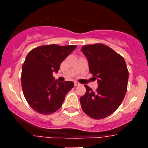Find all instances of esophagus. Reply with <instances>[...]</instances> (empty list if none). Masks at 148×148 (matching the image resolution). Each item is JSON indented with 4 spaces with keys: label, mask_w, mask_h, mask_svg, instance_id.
I'll return each mask as SVG.
<instances>
[{
    "label": "esophagus",
    "mask_w": 148,
    "mask_h": 148,
    "mask_svg": "<svg viewBox=\"0 0 148 148\" xmlns=\"http://www.w3.org/2000/svg\"><path fill=\"white\" fill-rule=\"evenodd\" d=\"M74 84H75V86H79L81 85L80 83H78V82H75V83H74Z\"/></svg>",
    "instance_id": "34e87169"
}]
</instances>
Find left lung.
Here are the masks:
<instances>
[{"label":"left lung","instance_id":"8db88e82","mask_svg":"<svg viewBox=\"0 0 148 148\" xmlns=\"http://www.w3.org/2000/svg\"><path fill=\"white\" fill-rule=\"evenodd\" d=\"M89 69L97 79L98 88L92 91L84 85L86 93L80 98L83 111L94 119H101L117 110L127 89L128 70L122 56L102 44L83 46Z\"/></svg>","mask_w":148,"mask_h":148}]
</instances>
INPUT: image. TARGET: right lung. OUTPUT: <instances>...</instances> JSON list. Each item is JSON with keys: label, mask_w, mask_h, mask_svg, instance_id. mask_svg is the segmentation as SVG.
<instances>
[{"label": "right lung", "mask_w": 148, "mask_h": 148, "mask_svg": "<svg viewBox=\"0 0 148 148\" xmlns=\"http://www.w3.org/2000/svg\"><path fill=\"white\" fill-rule=\"evenodd\" d=\"M76 48L75 45H43L32 49L22 66L21 86L26 100L34 110L49 115L58 110L73 87V82L55 80L62 61Z\"/></svg>", "instance_id": "add662e5"}]
</instances>
